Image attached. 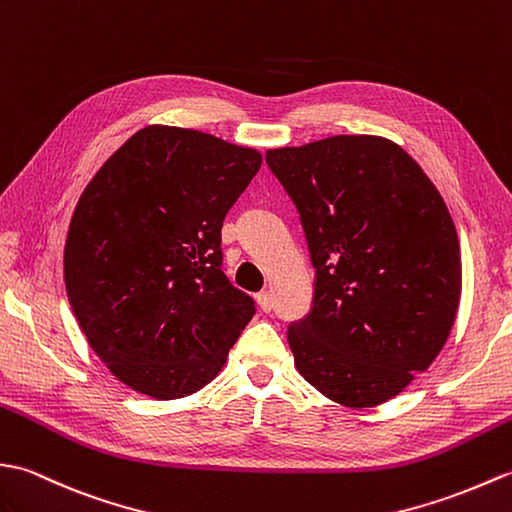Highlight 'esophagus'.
<instances>
[{"instance_id":"1","label":"esophagus","mask_w":512,"mask_h":512,"mask_svg":"<svg viewBox=\"0 0 512 512\" xmlns=\"http://www.w3.org/2000/svg\"><path fill=\"white\" fill-rule=\"evenodd\" d=\"M256 302H258L260 311H263V313H269L271 309H274V298H271L269 291H260V293L256 295Z\"/></svg>"}]
</instances>
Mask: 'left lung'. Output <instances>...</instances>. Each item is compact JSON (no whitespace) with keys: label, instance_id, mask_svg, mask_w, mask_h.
I'll use <instances>...</instances> for the list:
<instances>
[{"label":"left lung","instance_id":"left-lung-1","mask_svg":"<svg viewBox=\"0 0 512 512\" xmlns=\"http://www.w3.org/2000/svg\"><path fill=\"white\" fill-rule=\"evenodd\" d=\"M309 243L313 309L289 326L302 377L350 410L401 394L456 322L458 232L423 168L381 135L267 151Z\"/></svg>","mask_w":512,"mask_h":512}]
</instances>
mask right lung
Returning <instances> with one entry per match:
<instances>
[{"label": "right lung", "instance_id": "right-lung-1", "mask_svg": "<svg viewBox=\"0 0 512 512\" xmlns=\"http://www.w3.org/2000/svg\"><path fill=\"white\" fill-rule=\"evenodd\" d=\"M260 164L249 146L151 124L83 190L65 238L67 300L127 388L184 399L225 366L256 309L221 271V227Z\"/></svg>", "mask_w": 512, "mask_h": 512}]
</instances>
